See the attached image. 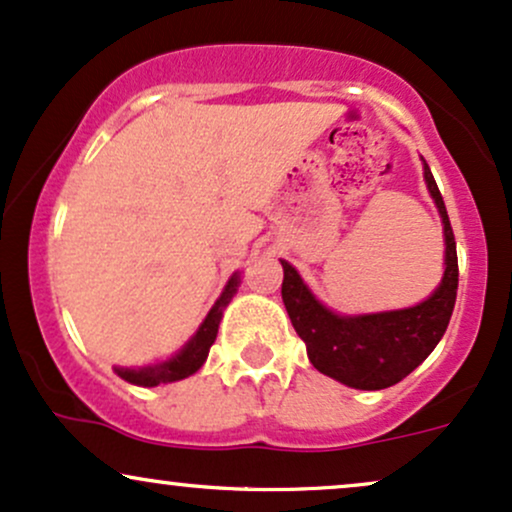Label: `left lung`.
Wrapping results in <instances>:
<instances>
[{"mask_svg": "<svg viewBox=\"0 0 512 512\" xmlns=\"http://www.w3.org/2000/svg\"><path fill=\"white\" fill-rule=\"evenodd\" d=\"M424 162V182L443 222V278L424 302L407 309L376 314H338L316 299L292 263L280 261L282 302L299 338L304 340L309 362L342 386L383 390L410 376L434 352L446 333L458 297V251L446 203L434 174Z\"/></svg>", "mask_w": 512, "mask_h": 512, "instance_id": "8db88e82", "label": "left lung"}]
</instances>
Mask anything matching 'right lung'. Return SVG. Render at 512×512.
<instances>
[{
	"instance_id": "1",
	"label": "right lung",
	"mask_w": 512,
	"mask_h": 512,
	"mask_svg": "<svg viewBox=\"0 0 512 512\" xmlns=\"http://www.w3.org/2000/svg\"><path fill=\"white\" fill-rule=\"evenodd\" d=\"M239 282H242V275L232 273V278L227 280L225 290L215 304L210 306V311L203 318V323L198 326V330L191 335L189 342L179 350L177 354H172L170 359L158 364H146V366H114V374L124 381L134 383V386L141 388H155L160 383H174V381H182V378H189L191 374H196L201 369L203 362L208 359L210 345H213L215 338H218V328L222 321V314H225L227 304L232 302V297L237 294Z\"/></svg>"
}]
</instances>
